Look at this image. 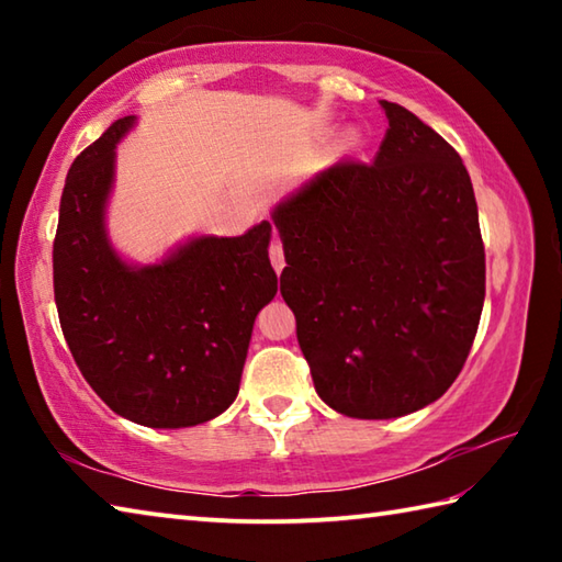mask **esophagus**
Instances as JSON below:
<instances>
[{
  "mask_svg": "<svg viewBox=\"0 0 562 562\" xmlns=\"http://www.w3.org/2000/svg\"><path fill=\"white\" fill-rule=\"evenodd\" d=\"M270 262H272L274 272L280 274L282 268H284V250H282L280 240H272V245H270Z\"/></svg>",
  "mask_w": 562,
  "mask_h": 562,
  "instance_id": "esophagus-1",
  "label": "esophagus"
}]
</instances>
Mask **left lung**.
Listing matches in <instances>:
<instances>
[{"label":"left lung","instance_id":"8db88e82","mask_svg":"<svg viewBox=\"0 0 562 562\" xmlns=\"http://www.w3.org/2000/svg\"><path fill=\"white\" fill-rule=\"evenodd\" d=\"M374 164L339 160L274 207L280 292L319 398L396 418L446 394L486 297V250L461 156L412 111L382 101Z\"/></svg>","mask_w":562,"mask_h":562}]
</instances>
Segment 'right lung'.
I'll list each match as a JSON object with an SVG mask.
<instances>
[{
  "label": "right lung",
  "mask_w": 562,
  "mask_h": 562,
  "mask_svg": "<svg viewBox=\"0 0 562 562\" xmlns=\"http://www.w3.org/2000/svg\"><path fill=\"white\" fill-rule=\"evenodd\" d=\"M113 121L69 168L54 237V297L76 367L111 412L150 429L211 422L235 402L258 312L278 292L262 221L240 237H195L131 268L106 237Z\"/></svg>",
  "instance_id": "add662e5"
}]
</instances>
